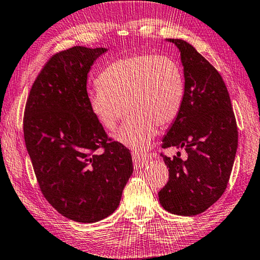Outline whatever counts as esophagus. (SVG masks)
Returning a JSON list of instances; mask_svg holds the SVG:
<instances>
[{
    "instance_id": "obj_1",
    "label": "esophagus",
    "mask_w": 260,
    "mask_h": 260,
    "mask_svg": "<svg viewBox=\"0 0 260 260\" xmlns=\"http://www.w3.org/2000/svg\"><path fill=\"white\" fill-rule=\"evenodd\" d=\"M132 157H133V164L136 168H142L144 165L149 161L150 155L143 153V152H133L132 153Z\"/></svg>"
}]
</instances>
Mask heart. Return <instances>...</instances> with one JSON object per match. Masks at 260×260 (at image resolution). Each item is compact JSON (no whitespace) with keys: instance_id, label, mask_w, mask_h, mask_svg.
<instances>
[{"instance_id":"obj_1","label":"heart","mask_w":260,"mask_h":260,"mask_svg":"<svg viewBox=\"0 0 260 260\" xmlns=\"http://www.w3.org/2000/svg\"><path fill=\"white\" fill-rule=\"evenodd\" d=\"M99 87L88 93V108L108 131H114L124 107L128 119L115 135L117 142L143 151L158 133L176 119L182 109L185 83L179 64L171 56L136 53L115 60L98 77Z\"/></svg>"}]
</instances>
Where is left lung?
<instances>
[{
	"instance_id": "8db88e82",
	"label": "left lung",
	"mask_w": 260,
	"mask_h": 260,
	"mask_svg": "<svg viewBox=\"0 0 260 260\" xmlns=\"http://www.w3.org/2000/svg\"><path fill=\"white\" fill-rule=\"evenodd\" d=\"M168 41L181 51L185 93L161 148L184 149L187 158L161 153L169 179L158 196L167 211L194 216L226 190L238 149V126L228 88L214 66L187 42Z\"/></svg>"
}]
</instances>
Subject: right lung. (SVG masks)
<instances>
[{
    "mask_svg": "<svg viewBox=\"0 0 260 260\" xmlns=\"http://www.w3.org/2000/svg\"><path fill=\"white\" fill-rule=\"evenodd\" d=\"M105 52L74 46L52 55L32 84L23 116L42 193L59 214L78 223L111 215L133 174L129 150L108 138L88 108L87 74Z\"/></svg>",
    "mask_w": 260,
    "mask_h": 260,
    "instance_id": "right-lung-1",
    "label": "right lung"
}]
</instances>
